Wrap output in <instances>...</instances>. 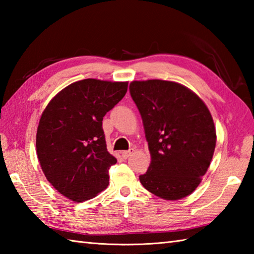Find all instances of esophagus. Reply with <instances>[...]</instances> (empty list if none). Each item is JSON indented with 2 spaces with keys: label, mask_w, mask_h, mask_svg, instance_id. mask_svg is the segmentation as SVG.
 Returning <instances> with one entry per match:
<instances>
[{
  "label": "esophagus",
  "mask_w": 254,
  "mask_h": 254,
  "mask_svg": "<svg viewBox=\"0 0 254 254\" xmlns=\"http://www.w3.org/2000/svg\"><path fill=\"white\" fill-rule=\"evenodd\" d=\"M134 153V148H131V149H128V150H123V152L121 153V155H122V157L123 158H128L130 157V156L132 155Z\"/></svg>",
  "instance_id": "1"
}]
</instances>
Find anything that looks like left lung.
Returning a JSON list of instances; mask_svg holds the SVG:
<instances>
[{"instance_id":"left-lung-1","label":"left lung","mask_w":254,"mask_h":254,"mask_svg":"<svg viewBox=\"0 0 254 254\" xmlns=\"http://www.w3.org/2000/svg\"><path fill=\"white\" fill-rule=\"evenodd\" d=\"M130 93L141 113L150 154L139 181L168 201L190 195L206 174L216 146L207 106L190 88L171 80H133Z\"/></svg>"}]
</instances>
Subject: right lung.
<instances>
[{
  "label": "right lung",
  "instance_id": "right-lung-1",
  "mask_svg": "<svg viewBox=\"0 0 254 254\" xmlns=\"http://www.w3.org/2000/svg\"><path fill=\"white\" fill-rule=\"evenodd\" d=\"M127 82L87 78L53 97L39 120L36 148L50 185L73 202L98 195L109 185L117 163L107 150L102 119L120 101Z\"/></svg>",
  "mask_w": 254,
  "mask_h": 254
}]
</instances>
